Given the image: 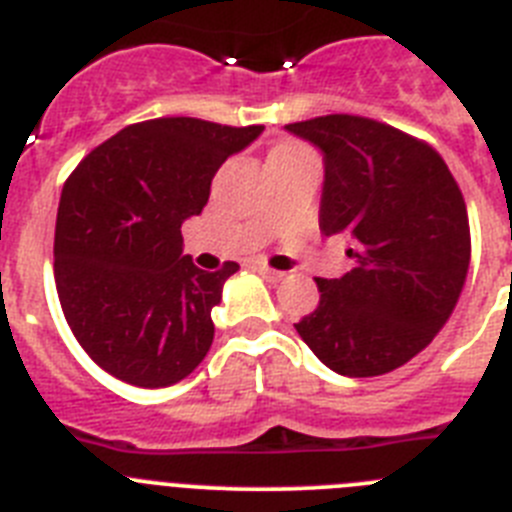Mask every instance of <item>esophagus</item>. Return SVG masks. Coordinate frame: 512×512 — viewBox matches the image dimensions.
I'll return each mask as SVG.
<instances>
[{"label":"esophagus","instance_id":"esophagus-1","mask_svg":"<svg viewBox=\"0 0 512 512\" xmlns=\"http://www.w3.org/2000/svg\"><path fill=\"white\" fill-rule=\"evenodd\" d=\"M253 269L259 271L261 277L266 279V282H271V284H277V282H282L284 277H287V274H284V271H277V269H269V266L266 264H253Z\"/></svg>","mask_w":512,"mask_h":512}]
</instances>
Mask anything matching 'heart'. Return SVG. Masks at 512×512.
I'll use <instances>...</instances> for the list:
<instances>
[{"instance_id": "b5f03b06", "label": "heart", "mask_w": 512, "mask_h": 512, "mask_svg": "<svg viewBox=\"0 0 512 512\" xmlns=\"http://www.w3.org/2000/svg\"><path fill=\"white\" fill-rule=\"evenodd\" d=\"M279 148H284V146H279Z\"/></svg>"}]
</instances>
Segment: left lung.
I'll return each mask as SVG.
<instances>
[{"instance_id":"left-lung-1","label":"left lung","mask_w":512,"mask_h":512,"mask_svg":"<svg viewBox=\"0 0 512 512\" xmlns=\"http://www.w3.org/2000/svg\"><path fill=\"white\" fill-rule=\"evenodd\" d=\"M323 151L320 230L351 238L354 269L315 279L320 302L295 323L343 377H379L420 354L454 312L472 238L461 189L425 140L359 115L287 125Z\"/></svg>"}]
</instances>
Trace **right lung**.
<instances>
[{
    "instance_id": "obj_1",
    "label": "right lung",
    "mask_w": 512,
    "mask_h": 512,
    "mask_svg": "<svg viewBox=\"0 0 512 512\" xmlns=\"http://www.w3.org/2000/svg\"><path fill=\"white\" fill-rule=\"evenodd\" d=\"M261 130L158 117L122 128L71 171L53 271L71 333L104 372L135 387H169L207 356L212 307L238 264L197 269L182 253V223L207 205L225 158Z\"/></svg>"
}]
</instances>
